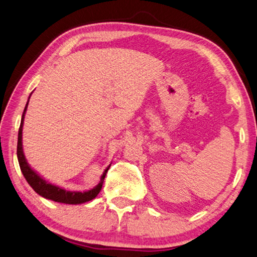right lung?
Wrapping results in <instances>:
<instances>
[{"mask_svg": "<svg viewBox=\"0 0 257 257\" xmlns=\"http://www.w3.org/2000/svg\"><path fill=\"white\" fill-rule=\"evenodd\" d=\"M27 105H28V101L26 103L24 112H23L22 121H21V125H20V130H19V140H17V159H19V164H20L22 173H23V175H24L25 179L27 180L28 184H30V186L38 193L39 196L49 199V200L56 201V202H61V203H67V204H80V203H84V202L92 200V199H94L96 196L99 195L102 185H103L105 175L107 173V170H109L110 166L104 170L103 175L101 176L100 182L93 188V189L88 190V191H83V192L67 191L65 189H62V188H60L58 186H55V185H51L45 179H43L41 176H39L36 172H34V170L30 167V165H28L26 162L24 153H23L22 132H23V123H24V116L26 113Z\"/></svg>", "mask_w": 257, "mask_h": 257, "instance_id": "obj_1", "label": "right lung"}]
</instances>
